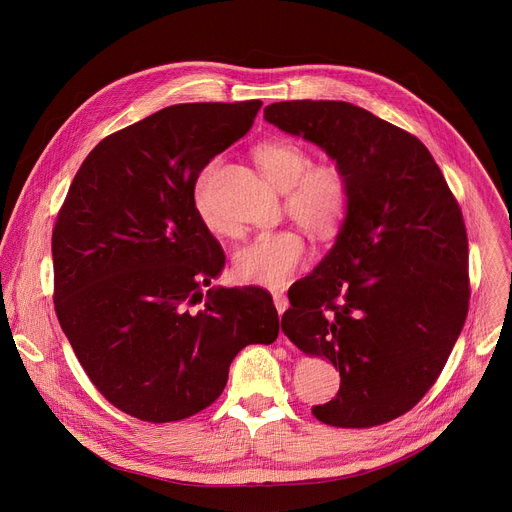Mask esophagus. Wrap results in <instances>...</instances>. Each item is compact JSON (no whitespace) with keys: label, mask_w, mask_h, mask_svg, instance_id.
<instances>
[{"label":"esophagus","mask_w":512,"mask_h":512,"mask_svg":"<svg viewBox=\"0 0 512 512\" xmlns=\"http://www.w3.org/2000/svg\"><path fill=\"white\" fill-rule=\"evenodd\" d=\"M273 304H275L277 312L283 314L287 310V306H289V300H287V296L283 294V291H273Z\"/></svg>","instance_id":"1"}]
</instances>
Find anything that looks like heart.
I'll return each instance as SVG.
<instances>
[{"label": "heart", "mask_w": 512, "mask_h": 512, "mask_svg": "<svg viewBox=\"0 0 512 512\" xmlns=\"http://www.w3.org/2000/svg\"><path fill=\"white\" fill-rule=\"evenodd\" d=\"M253 156L265 176L285 190V208L302 229L326 239L344 227L352 206V184L342 166L334 162L312 164L310 152L285 137L257 143ZM214 170L216 162H210L196 176L192 206L212 235H231L233 227L218 216L212 200ZM306 257L308 247L298 231H263L235 253L233 271L249 283L283 287L302 269Z\"/></svg>", "instance_id": "obj_1"}]
</instances>
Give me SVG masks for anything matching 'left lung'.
<instances>
[{"mask_svg":"<svg viewBox=\"0 0 512 512\" xmlns=\"http://www.w3.org/2000/svg\"><path fill=\"white\" fill-rule=\"evenodd\" d=\"M265 119L320 145L350 178L332 251L289 287L287 338L326 356L340 389L316 419L375 427L413 409L446 367L470 302L464 216L442 170L405 129L344 101H281Z\"/></svg>","mask_w":512,"mask_h":512,"instance_id":"left-lung-1","label":"left lung"}]
</instances>
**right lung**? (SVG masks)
<instances>
[{
	"label": "right lung",
	"mask_w": 512,
	"mask_h": 512,
	"mask_svg": "<svg viewBox=\"0 0 512 512\" xmlns=\"http://www.w3.org/2000/svg\"><path fill=\"white\" fill-rule=\"evenodd\" d=\"M261 105H172L107 135L58 210L60 328L97 391L141 421L206 409L237 352L279 334L263 287L204 294L225 253L192 206L200 170L251 129Z\"/></svg>",
	"instance_id": "obj_1"
}]
</instances>
